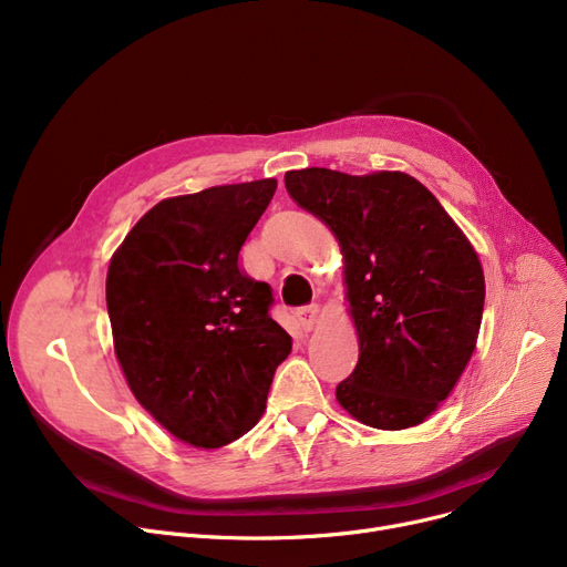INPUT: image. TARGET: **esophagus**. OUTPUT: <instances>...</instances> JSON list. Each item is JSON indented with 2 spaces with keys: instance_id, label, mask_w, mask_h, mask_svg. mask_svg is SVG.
Segmentation results:
<instances>
[{
  "instance_id": "obj_1",
  "label": "esophagus",
  "mask_w": 567,
  "mask_h": 567,
  "mask_svg": "<svg viewBox=\"0 0 567 567\" xmlns=\"http://www.w3.org/2000/svg\"><path fill=\"white\" fill-rule=\"evenodd\" d=\"M297 320H299V327H302L305 331H311L316 327V320H318V305H309V307L297 309Z\"/></svg>"
}]
</instances>
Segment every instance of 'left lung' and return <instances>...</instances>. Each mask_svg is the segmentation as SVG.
Masks as SVG:
<instances>
[{
    "instance_id": "obj_1",
    "label": "left lung",
    "mask_w": 567,
    "mask_h": 567,
    "mask_svg": "<svg viewBox=\"0 0 567 567\" xmlns=\"http://www.w3.org/2000/svg\"><path fill=\"white\" fill-rule=\"evenodd\" d=\"M284 181L346 258L359 361L337 386L341 408L380 430L423 423L476 348L485 277L472 243L403 172L348 176L311 166Z\"/></svg>"
}]
</instances>
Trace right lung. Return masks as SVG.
I'll list each match as a JSON object with an SVG mask.
<instances>
[{"label":"right lung","instance_id":"right-lung-1","mask_svg":"<svg viewBox=\"0 0 567 567\" xmlns=\"http://www.w3.org/2000/svg\"><path fill=\"white\" fill-rule=\"evenodd\" d=\"M275 178L164 198L107 270V311L130 391L172 435L219 449L249 432L292 339L270 318L272 288L240 268Z\"/></svg>","mask_w":567,"mask_h":567}]
</instances>
